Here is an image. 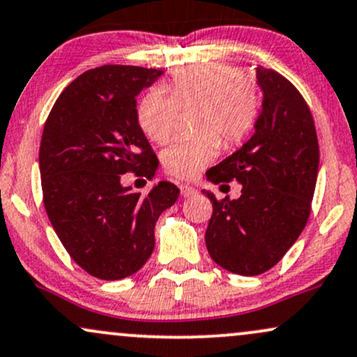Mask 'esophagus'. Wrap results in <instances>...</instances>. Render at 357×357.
Wrapping results in <instances>:
<instances>
[{
	"label": "esophagus",
	"instance_id": "1",
	"mask_svg": "<svg viewBox=\"0 0 357 357\" xmlns=\"http://www.w3.org/2000/svg\"><path fill=\"white\" fill-rule=\"evenodd\" d=\"M179 190H181V196L183 197H191V196H195L196 192H197L196 188L191 186V184H181V186H179Z\"/></svg>",
	"mask_w": 357,
	"mask_h": 357
}]
</instances>
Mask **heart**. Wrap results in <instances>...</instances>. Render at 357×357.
Instances as JSON below:
<instances>
[{
    "instance_id": "heart-1",
    "label": "heart",
    "mask_w": 357,
    "mask_h": 357,
    "mask_svg": "<svg viewBox=\"0 0 357 357\" xmlns=\"http://www.w3.org/2000/svg\"><path fill=\"white\" fill-rule=\"evenodd\" d=\"M197 106L196 131L201 135L179 139L162 153L169 174L190 179L218 156L220 139L226 146L241 143L259 116V93L243 71L225 63H201L176 71L162 88L143 94L136 108L139 128L154 143H165L174 131L178 108ZM216 132L215 135L213 132Z\"/></svg>"
}]
</instances>
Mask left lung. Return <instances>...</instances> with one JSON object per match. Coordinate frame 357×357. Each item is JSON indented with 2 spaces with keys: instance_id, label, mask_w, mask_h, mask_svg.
<instances>
[{
  "instance_id": "left-lung-1",
  "label": "left lung",
  "mask_w": 357,
  "mask_h": 357,
  "mask_svg": "<svg viewBox=\"0 0 357 357\" xmlns=\"http://www.w3.org/2000/svg\"><path fill=\"white\" fill-rule=\"evenodd\" d=\"M263 109L255 135L238 151L208 169L214 184L236 179L238 199L213 203L206 248L216 264L241 276H257L282 259L306 226L314 196L319 144L311 111L291 81L257 66Z\"/></svg>"
}]
</instances>
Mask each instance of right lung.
<instances>
[{"instance_id": "add662e5", "label": "right lung", "mask_w": 357, "mask_h": 357, "mask_svg": "<svg viewBox=\"0 0 357 357\" xmlns=\"http://www.w3.org/2000/svg\"><path fill=\"white\" fill-rule=\"evenodd\" d=\"M161 70L106 64L83 73L56 100L40 146L43 203L76 264L116 281L143 268L154 249V225L179 196L160 181L146 196L121 174L151 179L158 158L136 118V96Z\"/></svg>"}]
</instances>
